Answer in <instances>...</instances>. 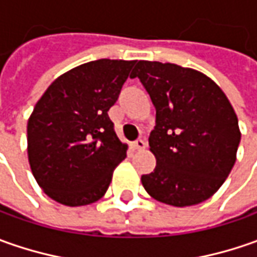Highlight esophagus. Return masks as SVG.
I'll return each mask as SVG.
<instances>
[{
	"mask_svg": "<svg viewBox=\"0 0 257 257\" xmlns=\"http://www.w3.org/2000/svg\"><path fill=\"white\" fill-rule=\"evenodd\" d=\"M133 147L136 150H143V149H146V142L142 140V139H139V140H136L133 143Z\"/></svg>",
	"mask_w": 257,
	"mask_h": 257,
	"instance_id": "34e87169",
	"label": "esophagus"
}]
</instances>
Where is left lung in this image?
<instances>
[{
  "label": "left lung",
  "instance_id": "8db88e82",
  "mask_svg": "<svg viewBox=\"0 0 257 257\" xmlns=\"http://www.w3.org/2000/svg\"><path fill=\"white\" fill-rule=\"evenodd\" d=\"M130 77L140 78L156 108L149 137L156 167L142 176L146 192L174 207L207 200L232 172L240 143L229 98L210 77L172 63L137 61Z\"/></svg>",
  "mask_w": 257,
  "mask_h": 257
}]
</instances>
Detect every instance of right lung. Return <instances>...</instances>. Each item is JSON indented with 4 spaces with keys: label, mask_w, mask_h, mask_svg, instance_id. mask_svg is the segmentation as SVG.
<instances>
[{
    "label": "right lung",
    "mask_w": 257,
    "mask_h": 257,
    "mask_svg": "<svg viewBox=\"0 0 257 257\" xmlns=\"http://www.w3.org/2000/svg\"><path fill=\"white\" fill-rule=\"evenodd\" d=\"M136 60L101 58L57 77L37 101L27 124V153L43 192L77 207L103 197L127 144L107 111Z\"/></svg>",
    "instance_id": "right-lung-1"
}]
</instances>
